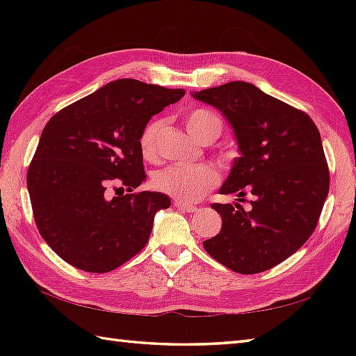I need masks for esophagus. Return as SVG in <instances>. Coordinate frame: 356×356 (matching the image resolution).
<instances>
[{
    "label": "esophagus",
    "mask_w": 356,
    "mask_h": 356,
    "mask_svg": "<svg viewBox=\"0 0 356 356\" xmlns=\"http://www.w3.org/2000/svg\"><path fill=\"white\" fill-rule=\"evenodd\" d=\"M174 207L179 208V209H182V211H186V213H195V211L199 209L197 207L191 205V203L182 202V200H176V202H174Z\"/></svg>",
    "instance_id": "esophagus-1"
}]
</instances>
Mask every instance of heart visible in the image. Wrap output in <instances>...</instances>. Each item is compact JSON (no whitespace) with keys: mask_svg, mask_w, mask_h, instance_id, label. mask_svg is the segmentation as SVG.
Masks as SVG:
<instances>
[{"mask_svg":"<svg viewBox=\"0 0 356 356\" xmlns=\"http://www.w3.org/2000/svg\"><path fill=\"white\" fill-rule=\"evenodd\" d=\"M186 130L199 142H214L223 130V122L216 113L203 108H195L185 118ZM162 130V120H153L140 133L139 145L142 156L154 161L157 156V138ZM218 182V174L208 165H171L168 168L156 172L153 184L159 191L171 197L193 202L200 199Z\"/></svg>","mask_w":356,"mask_h":356,"instance_id":"obj_1","label":"heart"}]
</instances>
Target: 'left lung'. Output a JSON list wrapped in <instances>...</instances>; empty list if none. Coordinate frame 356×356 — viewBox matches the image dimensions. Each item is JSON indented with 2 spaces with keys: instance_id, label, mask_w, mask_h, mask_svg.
Masks as SVG:
<instances>
[{
  "instance_id": "left-lung-1",
  "label": "left lung",
  "mask_w": 356,
  "mask_h": 356,
  "mask_svg": "<svg viewBox=\"0 0 356 356\" xmlns=\"http://www.w3.org/2000/svg\"><path fill=\"white\" fill-rule=\"evenodd\" d=\"M228 120L240 157L234 159L220 194L254 199L214 203L222 229L203 241L207 252L238 274L268 270L295 254L314 232L329 193L321 136L306 113L245 81L193 92Z\"/></svg>"
}]
</instances>
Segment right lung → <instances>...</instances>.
Returning a JSON list of instances; mask_svg holds the SVG:
<instances>
[{"label":"right lung","instance_id":"add662e5","mask_svg":"<svg viewBox=\"0 0 356 356\" xmlns=\"http://www.w3.org/2000/svg\"><path fill=\"white\" fill-rule=\"evenodd\" d=\"M184 95V88L116 79L44 127L27 188L40 234L72 266L110 272L147 245L156 213L171 200L156 191L133 193L147 179L140 133ZM110 184L129 194L108 198Z\"/></svg>","mask_w":356,"mask_h":356}]
</instances>
